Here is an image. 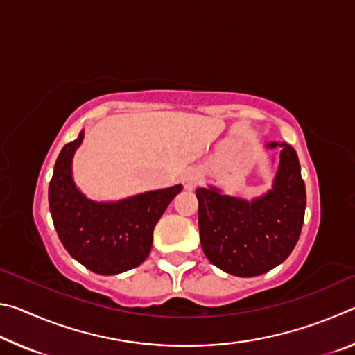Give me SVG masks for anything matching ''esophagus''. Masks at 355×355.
<instances>
[{
  "instance_id": "34e87169",
  "label": "esophagus",
  "mask_w": 355,
  "mask_h": 355,
  "mask_svg": "<svg viewBox=\"0 0 355 355\" xmlns=\"http://www.w3.org/2000/svg\"><path fill=\"white\" fill-rule=\"evenodd\" d=\"M199 182H200V173H199V171H197V169L186 171L183 173V177H182V183L184 186V189H188V191L194 189L196 186L199 184Z\"/></svg>"
}]
</instances>
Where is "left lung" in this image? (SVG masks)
I'll return each mask as SVG.
<instances>
[{
    "label": "left lung",
    "instance_id": "obj_1",
    "mask_svg": "<svg viewBox=\"0 0 355 355\" xmlns=\"http://www.w3.org/2000/svg\"><path fill=\"white\" fill-rule=\"evenodd\" d=\"M277 142L269 147H277ZM200 244L214 266L238 277H255L284 263L304 224L305 183L296 150L282 144L274 188L254 202L199 188Z\"/></svg>",
    "mask_w": 355,
    "mask_h": 355
}]
</instances>
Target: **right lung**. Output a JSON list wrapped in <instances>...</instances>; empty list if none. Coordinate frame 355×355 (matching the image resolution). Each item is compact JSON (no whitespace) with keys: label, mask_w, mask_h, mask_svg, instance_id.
<instances>
[{"label":"right lung","mask_w":355,"mask_h":355,"mask_svg":"<svg viewBox=\"0 0 355 355\" xmlns=\"http://www.w3.org/2000/svg\"><path fill=\"white\" fill-rule=\"evenodd\" d=\"M84 137L65 144L53 172L48 202L58 236L83 266L101 275L133 269L146 260L153 228L182 184L150 191L117 203H95L76 189L71 158Z\"/></svg>","instance_id":"obj_1"}]
</instances>
